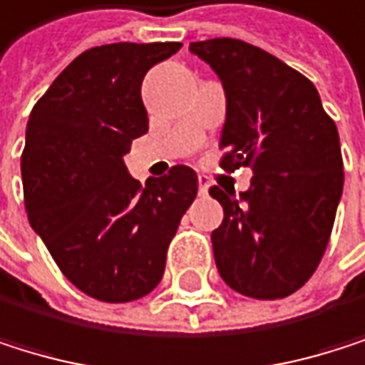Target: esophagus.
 I'll list each match as a JSON object with an SVG mask.
<instances>
[{
  "mask_svg": "<svg viewBox=\"0 0 365 365\" xmlns=\"http://www.w3.org/2000/svg\"><path fill=\"white\" fill-rule=\"evenodd\" d=\"M207 190H210V181H207V177L199 175V192H201V195H207Z\"/></svg>",
  "mask_w": 365,
  "mask_h": 365,
  "instance_id": "esophagus-1",
  "label": "esophagus"
}]
</instances>
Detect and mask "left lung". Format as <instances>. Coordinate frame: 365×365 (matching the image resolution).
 Wrapping results in <instances>:
<instances>
[{
	"label": "left lung",
	"mask_w": 365,
	"mask_h": 365,
	"mask_svg": "<svg viewBox=\"0 0 365 365\" xmlns=\"http://www.w3.org/2000/svg\"><path fill=\"white\" fill-rule=\"evenodd\" d=\"M190 51L225 88L220 166L253 170L240 197L210 188L225 212L212 231L216 268L245 297L285 299L309 281L331 238L344 186L337 127L316 86L268 51L238 38L190 43Z\"/></svg>",
	"instance_id": "left-lung-1"
}]
</instances>
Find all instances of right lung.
<instances>
[{
  "label": "right lung",
  "mask_w": 365,
  "mask_h": 365,
  "mask_svg": "<svg viewBox=\"0 0 365 365\" xmlns=\"http://www.w3.org/2000/svg\"><path fill=\"white\" fill-rule=\"evenodd\" d=\"M181 43H112L77 56L32 108L21 155L32 229L62 274L103 303L143 299L160 283L197 173L177 164L145 186L123 155L147 134V71Z\"/></svg>",
  "instance_id": "1"
}]
</instances>
